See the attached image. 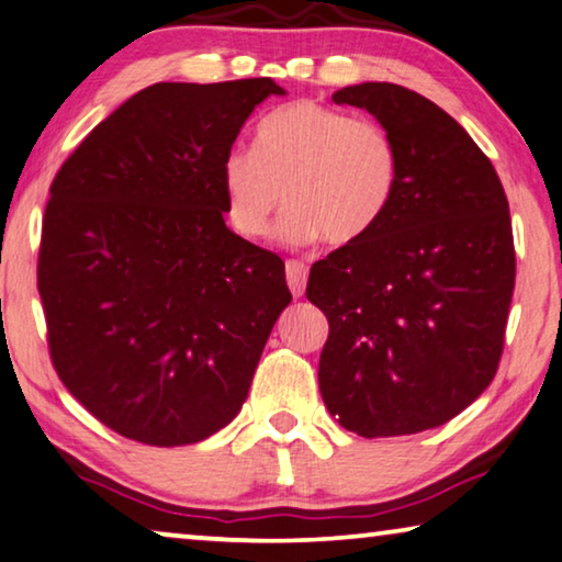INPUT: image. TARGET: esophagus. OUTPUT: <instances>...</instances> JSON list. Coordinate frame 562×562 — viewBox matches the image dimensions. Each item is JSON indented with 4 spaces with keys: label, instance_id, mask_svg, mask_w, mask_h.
<instances>
[{
    "label": "esophagus",
    "instance_id": "obj_1",
    "mask_svg": "<svg viewBox=\"0 0 562 562\" xmlns=\"http://www.w3.org/2000/svg\"><path fill=\"white\" fill-rule=\"evenodd\" d=\"M284 274H288V284H290V292L295 297L305 295V288H307V267L297 262V260H290L284 265Z\"/></svg>",
    "mask_w": 562,
    "mask_h": 562
}]
</instances>
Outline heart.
Wrapping results in <instances>:
<instances>
[{
  "label": "heart",
  "mask_w": 562,
  "mask_h": 562,
  "mask_svg": "<svg viewBox=\"0 0 562 562\" xmlns=\"http://www.w3.org/2000/svg\"><path fill=\"white\" fill-rule=\"evenodd\" d=\"M220 182L227 222L239 237L270 233L284 200L290 210L278 227L284 245L325 237L333 247H350L385 220L400 155L382 124L300 100L257 124L255 149L233 147L222 157Z\"/></svg>",
  "instance_id": "obj_1"
}]
</instances>
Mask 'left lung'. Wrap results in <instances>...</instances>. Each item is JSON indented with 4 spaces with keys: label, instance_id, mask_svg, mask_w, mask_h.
Returning a JSON list of instances; mask_svg holds the SVG:
<instances>
[{
    "label": "left lung",
    "instance_id": "left-lung-1",
    "mask_svg": "<svg viewBox=\"0 0 562 562\" xmlns=\"http://www.w3.org/2000/svg\"><path fill=\"white\" fill-rule=\"evenodd\" d=\"M395 139L400 182L385 220L310 270L329 335L319 393L362 438L445 425L493 382L515 288L507 198L473 137L423 94L362 82L333 94Z\"/></svg>",
    "mask_w": 562,
    "mask_h": 562
}]
</instances>
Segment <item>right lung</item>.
I'll return each instance as SVG.
<instances>
[{
    "label": "right lung",
    "mask_w": 562,
    "mask_h": 562,
    "mask_svg": "<svg viewBox=\"0 0 562 562\" xmlns=\"http://www.w3.org/2000/svg\"><path fill=\"white\" fill-rule=\"evenodd\" d=\"M270 77L157 82L82 139L49 187L40 297L59 380L124 438L175 448L235 420L284 262L225 225L220 165Z\"/></svg>",
    "instance_id": "add662e5"
}]
</instances>
